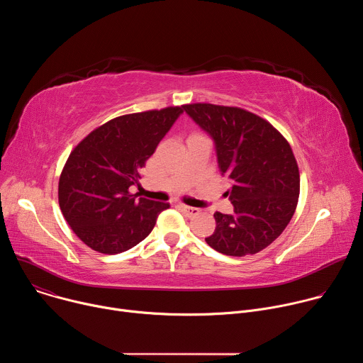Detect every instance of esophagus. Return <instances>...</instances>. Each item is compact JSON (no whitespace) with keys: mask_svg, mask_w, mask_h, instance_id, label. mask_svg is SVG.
Instances as JSON below:
<instances>
[{"mask_svg":"<svg viewBox=\"0 0 363 363\" xmlns=\"http://www.w3.org/2000/svg\"><path fill=\"white\" fill-rule=\"evenodd\" d=\"M179 210L186 216V217H195L199 214L198 208H194V206H188V205H179Z\"/></svg>","mask_w":363,"mask_h":363,"instance_id":"esophagus-1","label":"esophagus"}]
</instances>
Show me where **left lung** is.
Instances as JSON below:
<instances>
[{
  "instance_id": "obj_1",
  "label": "left lung",
  "mask_w": 363,
  "mask_h": 363,
  "mask_svg": "<svg viewBox=\"0 0 363 363\" xmlns=\"http://www.w3.org/2000/svg\"><path fill=\"white\" fill-rule=\"evenodd\" d=\"M182 108L213 136L220 169L233 182L234 214H214L217 225L206 244L233 257L264 250L284 231L298 201L300 172L290 143L270 122L237 106Z\"/></svg>"
}]
</instances>
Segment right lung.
Wrapping results in <instances>:
<instances>
[{"label":"right lung","instance_id":"add662e5","mask_svg":"<svg viewBox=\"0 0 363 363\" xmlns=\"http://www.w3.org/2000/svg\"><path fill=\"white\" fill-rule=\"evenodd\" d=\"M182 106L111 119L70 152L59 179V205L73 233L101 254L123 252L145 240L169 203L138 198L140 169Z\"/></svg>","mask_w":363,"mask_h":363}]
</instances>
